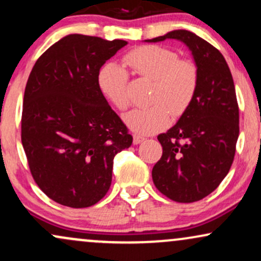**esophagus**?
<instances>
[{
  "label": "esophagus",
  "mask_w": 261,
  "mask_h": 261,
  "mask_svg": "<svg viewBox=\"0 0 261 261\" xmlns=\"http://www.w3.org/2000/svg\"><path fill=\"white\" fill-rule=\"evenodd\" d=\"M143 140H145V137L141 136V135H137V134L134 135V143H135V145H139V143L142 142Z\"/></svg>",
  "instance_id": "1"
}]
</instances>
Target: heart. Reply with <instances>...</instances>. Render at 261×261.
Wrapping results in <instances>:
<instances>
[{
    "label": "heart",
    "mask_w": 261,
    "mask_h": 261,
    "mask_svg": "<svg viewBox=\"0 0 261 261\" xmlns=\"http://www.w3.org/2000/svg\"><path fill=\"white\" fill-rule=\"evenodd\" d=\"M124 64L153 82L148 99L151 106L131 110L124 118L135 133L149 135L163 130L168 126L170 116L181 118L195 99L199 70L190 60L178 59L174 50L161 45H142L124 56ZM127 83L126 71L113 62L98 71V88L118 110H125L130 103Z\"/></svg>",
    "instance_id": "heart-1"
}]
</instances>
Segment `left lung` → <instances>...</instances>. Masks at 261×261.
<instances>
[{"label": "left lung", "instance_id": "8db88e82", "mask_svg": "<svg viewBox=\"0 0 261 261\" xmlns=\"http://www.w3.org/2000/svg\"><path fill=\"white\" fill-rule=\"evenodd\" d=\"M176 39L190 49L199 87L193 104L166 134L152 169L155 188L176 202H195L210 195L228 174L239 135V108L232 73L215 46L188 31H173L149 39Z\"/></svg>", "mask_w": 261, "mask_h": 261}]
</instances>
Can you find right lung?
<instances>
[{"instance_id": "obj_1", "label": "right lung", "mask_w": 261, "mask_h": 261, "mask_svg": "<svg viewBox=\"0 0 261 261\" xmlns=\"http://www.w3.org/2000/svg\"><path fill=\"white\" fill-rule=\"evenodd\" d=\"M125 40L70 34L35 62L25 86L22 145L38 187L60 205L83 208L106 196L113 161L133 136L97 85Z\"/></svg>"}]
</instances>
